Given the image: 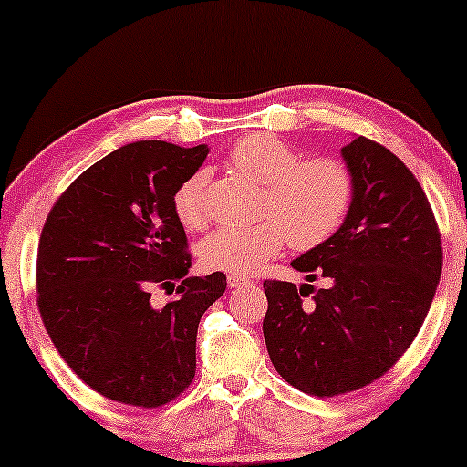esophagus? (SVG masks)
Listing matches in <instances>:
<instances>
[{"label": "esophagus", "instance_id": "esophagus-1", "mask_svg": "<svg viewBox=\"0 0 467 467\" xmlns=\"http://www.w3.org/2000/svg\"><path fill=\"white\" fill-rule=\"evenodd\" d=\"M226 281H228V287H233V290H234V287H245L249 284H254V281L245 277V275H233V273L228 275Z\"/></svg>", "mask_w": 467, "mask_h": 467}]
</instances>
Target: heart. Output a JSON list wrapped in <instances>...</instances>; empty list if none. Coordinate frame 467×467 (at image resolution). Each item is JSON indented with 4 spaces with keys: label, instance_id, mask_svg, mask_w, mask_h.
<instances>
[{
    "label": "heart",
    "instance_id": "obj_1",
    "mask_svg": "<svg viewBox=\"0 0 467 467\" xmlns=\"http://www.w3.org/2000/svg\"><path fill=\"white\" fill-rule=\"evenodd\" d=\"M231 167L265 183L262 220L252 226H222L201 243L199 258L209 271L247 275L281 252L287 241L313 249L338 233L353 201V177L345 162L330 156L300 161L290 143L266 133L241 137L231 150ZM207 173L196 171L173 194L182 226L199 231L207 224Z\"/></svg>",
    "mask_w": 467,
    "mask_h": 467
}]
</instances>
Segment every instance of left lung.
Returning <instances> with one entry per match:
<instances>
[{
    "label": "left lung",
    "mask_w": 467,
    "mask_h": 467,
    "mask_svg": "<svg viewBox=\"0 0 467 467\" xmlns=\"http://www.w3.org/2000/svg\"><path fill=\"white\" fill-rule=\"evenodd\" d=\"M340 154L353 177L347 220L292 260L306 281L326 277L330 285L315 292L311 284L265 281L271 362L287 383L319 398L362 389L402 358L442 273L436 218L409 167L366 137Z\"/></svg>",
    "instance_id": "obj_1"
}]
</instances>
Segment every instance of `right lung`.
<instances>
[{
    "mask_svg": "<svg viewBox=\"0 0 467 467\" xmlns=\"http://www.w3.org/2000/svg\"><path fill=\"white\" fill-rule=\"evenodd\" d=\"M205 143L135 141L88 167L46 218L37 306L46 332L88 387L156 409L192 383L196 330L226 275L188 277L190 254L173 194L207 159ZM180 280L165 307L151 287Z\"/></svg>",
    "mask_w": 467,
    "mask_h": 467,
    "instance_id": "add662e5",
    "label": "right lung"
}]
</instances>
